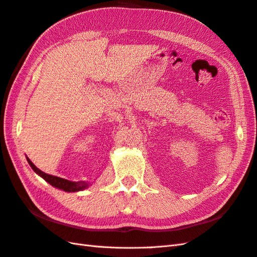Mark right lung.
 <instances>
[{"instance_id": "obj_1", "label": "right lung", "mask_w": 257, "mask_h": 257, "mask_svg": "<svg viewBox=\"0 0 257 257\" xmlns=\"http://www.w3.org/2000/svg\"><path fill=\"white\" fill-rule=\"evenodd\" d=\"M27 161L29 163V165L31 166V168L35 170V173H37L39 176H41L45 181L49 182L50 185H52L57 189L64 190V191H66V192H78V191H81V190H84L85 188H88V183H85V182L69 181L67 179L60 178V177L45 174L42 172V170L37 168L35 166V164L32 163L29 159H27Z\"/></svg>"}]
</instances>
